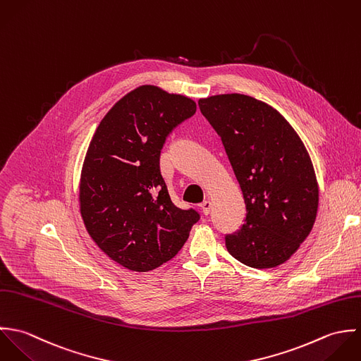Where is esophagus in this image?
<instances>
[{
    "instance_id": "34e87169",
    "label": "esophagus",
    "mask_w": 361,
    "mask_h": 361,
    "mask_svg": "<svg viewBox=\"0 0 361 361\" xmlns=\"http://www.w3.org/2000/svg\"><path fill=\"white\" fill-rule=\"evenodd\" d=\"M200 207H201L204 215H209L211 214V208H212V202L211 201H204Z\"/></svg>"
}]
</instances>
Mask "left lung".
<instances>
[{"instance_id":"1","label":"left lung","mask_w":361,"mask_h":361,"mask_svg":"<svg viewBox=\"0 0 361 361\" xmlns=\"http://www.w3.org/2000/svg\"><path fill=\"white\" fill-rule=\"evenodd\" d=\"M198 104L221 138L247 211L244 224L224 237L227 251L251 268L283 264L310 234L318 209L304 144L278 110L251 96L217 94Z\"/></svg>"}]
</instances>
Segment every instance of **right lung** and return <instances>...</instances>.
<instances>
[{
  "instance_id": "add662e5",
  "label": "right lung",
  "mask_w": 361,
  "mask_h": 361,
  "mask_svg": "<svg viewBox=\"0 0 361 361\" xmlns=\"http://www.w3.org/2000/svg\"><path fill=\"white\" fill-rule=\"evenodd\" d=\"M195 111L190 97L144 85L113 106L90 141L80 215L99 248L127 269L146 272L170 261L201 217L173 204L160 171L167 137Z\"/></svg>"
}]
</instances>
